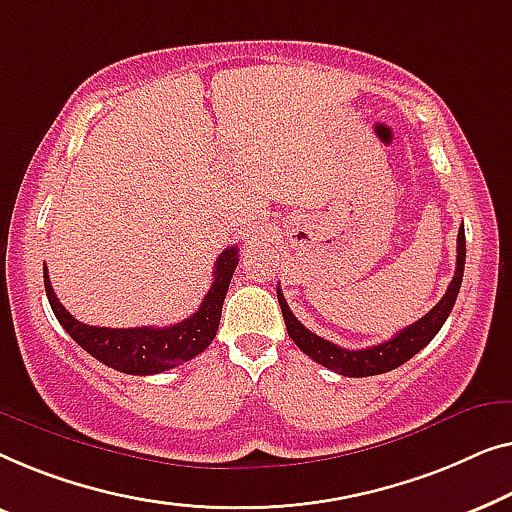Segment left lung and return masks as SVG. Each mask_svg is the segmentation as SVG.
<instances>
[{
	"label": "left lung",
	"mask_w": 512,
	"mask_h": 512,
	"mask_svg": "<svg viewBox=\"0 0 512 512\" xmlns=\"http://www.w3.org/2000/svg\"><path fill=\"white\" fill-rule=\"evenodd\" d=\"M464 262H466V239H464V225L457 234V266H455V276H452L448 292L443 294V299L431 308V311L420 318L413 325L401 329L397 336H392L390 341L371 345V348H362V350H348L341 348V345L327 341V338H320L318 334H313L311 329H306L301 322L294 318V313L287 306V301L283 297L278 287V301H280V311H283L285 318V327L287 334L294 343H297L299 350H304L308 357L315 359V362L327 366V369L341 373V376L348 378H366V376H378V373H387L392 369H397L403 362H408L410 357L417 355L424 345H427L431 338L438 334V329L443 327V322L448 320V315L452 313V306H455L459 287H462V278H464Z\"/></svg>",
	"instance_id": "obj_1"
}]
</instances>
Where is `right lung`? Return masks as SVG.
Masks as SVG:
<instances>
[{"label":"right lung","instance_id":"1","mask_svg":"<svg viewBox=\"0 0 512 512\" xmlns=\"http://www.w3.org/2000/svg\"><path fill=\"white\" fill-rule=\"evenodd\" d=\"M236 264H239L236 246L220 253V257L215 259L213 285L206 292L197 313L171 327L109 329L83 325L57 301L46 269H43V285H46V297L57 322L67 329V334L85 352H90L99 362L120 373L150 376V373H162L183 362H190L192 357H197L211 345L215 334H218L222 304H225L227 287L232 283Z\"/></svg>","mask_w":512,"mask_h":512}]
</instances>
